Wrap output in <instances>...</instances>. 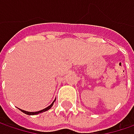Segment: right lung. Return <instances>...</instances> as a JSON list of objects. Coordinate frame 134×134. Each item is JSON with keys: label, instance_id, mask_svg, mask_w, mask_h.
I'll return each mask as SVG.
<instances>
[{"label": "right lung", "instance_id": "obj_1", "mask_svg": "<svg viewBox=\"0 0 134 134\" xmlns=\"http://www.w3.org/2000/svg\"><path fill=\"white\" fill-rule=\"evenodd\" d=\"M56 100V99L53 101V103L51 104L50 106H48V107H46V108H44V109H43V110H39V111H37V112H27V111H25V110H21V112H23L24 113H25V114H27V115H37V114H39V113H43V112H45V111L48 110L49 109H51V107L53 106V104H54V101Z\"/></svg>", "mask_w": 134, "mask_h": 134}]
</instances>
